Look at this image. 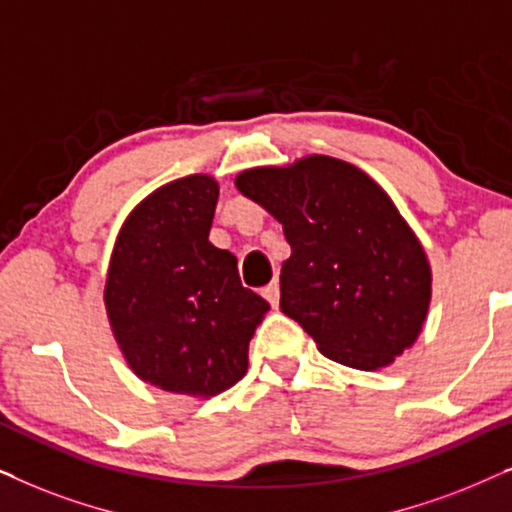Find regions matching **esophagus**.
<instances>
[{
  "mask_svg": "<svg viewBox=\"0 0 512 512\" xmlns=\"http://www.w3.org/2000/svg\"><path fill=\"white\" fill-rule=\"evenodd\" d=\"M262 295H264V299H267V302L274 306H278V302H281V285H278V281H274V283H269L267 288L262 290Z\"/></svg>",
  "mask_w": 512,
  "mask_h": 512,
  "instance_id": "1",
  "label": "esophagus"
}]
</instances>
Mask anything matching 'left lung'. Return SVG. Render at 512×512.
Instances as JSON below:
<instances>
[{
	"label": "left lung",
	"mask_w": 512,
	"mask_h": 512,
	"mask_svg": "<svg viewBox=\"0 0 512 512\" xmlns=\"http://www.w3.org/2000/svg\"><path fill=\"white\" fill-rule=\"evenodd\" d=\"M236 187L283 224L292 255L281 269V311L323 356L379 370L410 349L431 302V267L372 177L313 154L245 170Z\"/></svg>",
	"instance_id": "obj_1"
}]
</instances>
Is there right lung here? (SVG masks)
I'll list each match as a JSON object with an SVG mask.
<instances>
[{
	"label": "right lung",
	"instance_id": "1",
	"mask_svg": "<svg viewBox=\"0 0 512 512\" xmlns=\"http://www.w3.org/2000/svg\"><path fill=\"white\" fill-rule=\"evenodd\" d=\"M217 182L189 175L128 215L109 264L105 306L142 381L217 395L248 370V344L269 304L243 288L236 257L208 241Z\"/></svg>",
	"mask_w": 512,
	"mask_h": 512
}]
</instances>
